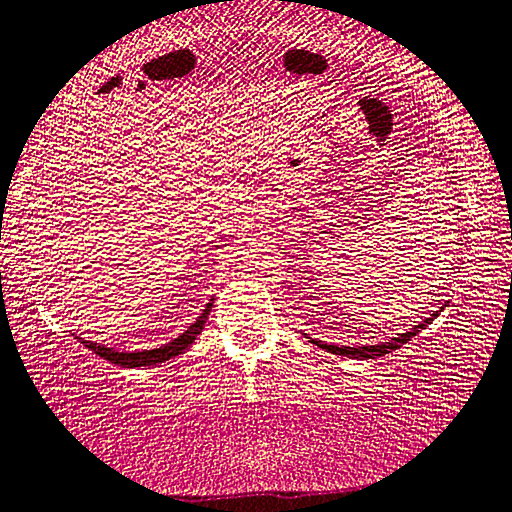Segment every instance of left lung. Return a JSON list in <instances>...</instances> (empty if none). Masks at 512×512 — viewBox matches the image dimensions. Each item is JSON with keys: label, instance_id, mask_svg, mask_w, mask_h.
<instances>
[{"label": "left lung", "instance_id": "1", "mask_svg": "<svg viewBox=\"0 0 512 512\" xmlns=\"http://www.w3.org/2000/svg\"><path fill=\"white\" fill-rule=\"evenodd\" d=\"M437 314H431L428 316L426 321H421L419 326H415L412 330H408V332H403V335H399V337H394V339H389V342H383V344H376V346H358V348H351V346H335V344H323V342H316V339H312V342L316 344V346H321V348H326V351H330V353H335V355H344V358H358V360H373V358H380V355H387V353H392V351H396V348H401L405 342H410L412 337L417 335V332H421L424 330L428 323H431L433 319H435Z\"/></svg>", "mask_w": 512, "mask_h": 512}]
</instances>
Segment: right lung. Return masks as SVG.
Instances as JSON below:
<instances>
[{
	"instance_id": "add662e5",
	"label": "right lung",
	"mask_w": 512,
	"mask_h": 512,
	"mask_svg": "<svg viewBox=\"0 0 512 512\" xmlns=\"http://www.w3.org/2000/svg\"><path fill=\"white\" fill-rule=\"evenodd\" d=\"M209 310H212V303L205 307V312L198 316L196 323H191L189 330L182 332V337L173 339V342H168L166 346H161V348H152V351L118 353L116 348H107V346H102V344L86 342V339H79V342L91 348L95 355H100L102 360H109L111 364H118V367H129V369H132V367H150V364H159V362H166L170 358H175V355L184 353L186 348H189L193 342H196V337L200 335L202 328H205Z\"/></svg>"
}]
</instances>
